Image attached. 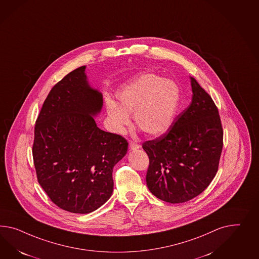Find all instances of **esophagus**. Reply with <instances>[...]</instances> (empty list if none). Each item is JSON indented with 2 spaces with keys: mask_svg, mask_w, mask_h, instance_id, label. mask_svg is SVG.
I'll return each instance as SVG.
<instances>
[{
  "mask_svg": "<svg viewBox=\"0 0 259 259\" xmlns=\"http://www.w3.org/2000/svg\"><path fill=\"white\" fill-rule=\"evenodd\" d=\"M139 144L136 143V142H134V141H131V142H130V148L133 149V150L139 148Z\"/></svg>",
  "mask_w": 259,
  "mask_h": 259,
  "instance_id": "esophagus-1",
  "label": "esophagus"
}]
</instances>
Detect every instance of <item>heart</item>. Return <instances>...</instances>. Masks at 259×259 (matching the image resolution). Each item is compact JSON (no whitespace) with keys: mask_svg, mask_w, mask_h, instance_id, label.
Wrapping results in <instances>:
<instances>
[{"mask_svg":"<svg viewBox=\"0 0 259 259\" xmlns=\"http://www.w3.org/2000/svg\"><path fill=\"white\" fill-rule=\"evenodd\" d=\"M113 101L107 102V112L114 132L128 125V113H134L136 126L148 135L165 133L172 125L179 105V89L171 80L155 74H145L123 87Z\"/></svg>","mask_w":259,"mask_h":259,"instance_id":"b5f03b06","label":"heart"}]
</instances>
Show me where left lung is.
Instances as JSON below:
<instances>
[{
    "label": "left lung",
    "mask_w": 259,
    "mask_h": 259,
    "mask_svg": "<svg viewBox=\"0 0 259 259\" xmlns=\"http://www.w3.org/2000/svg\"><path fill=\"white\" fill-rule=\"evenodd\" d=\"M192 103L166 133L142 146L149 158L146 184L159 199L184 203L199 195L219 168L224 131L211 97L191 78Z\"/></svg>",
    "instance_id": "obj_1"
}]
</instances>
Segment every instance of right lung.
Segmentation results:
<instances>
[{
	"label": "right lung",
	"mask_w": 259,
	"mask_h": 259,
	"mask_svg": "<svg viewBox=\"0 0 259 259\" xmlns=\"http://www.w3.org/2000/svg\"><path fill=\"white\" fill-rule=\"evenodd\" d=\"M85 66L52 88L34 125L33 164L50 199L69 212L87 214L113 191V169L127 151V141L98 127L92 115L102 95L88 85Z\"/></svg>",
	"instance_id": "1"
}]
</instances>
